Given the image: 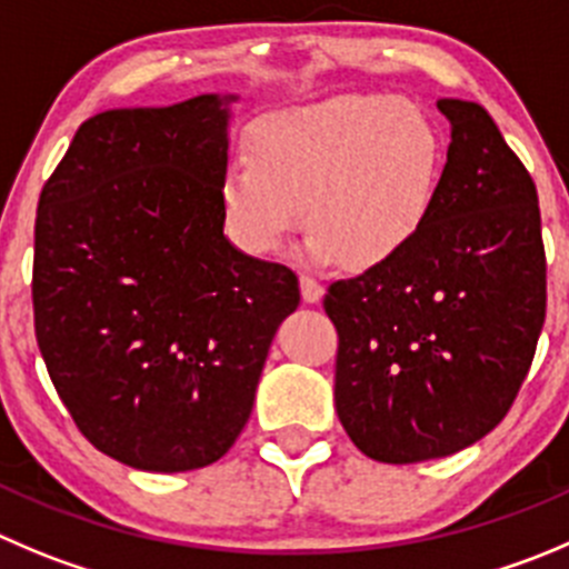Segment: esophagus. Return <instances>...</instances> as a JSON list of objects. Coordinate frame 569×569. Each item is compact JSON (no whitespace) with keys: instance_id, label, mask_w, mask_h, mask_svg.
Here are the masks:
<instances>
[{"instance_id":"1","label":"esophagus","mask_w":569,"mask_h":569,"mask_svg":"<svg viewBox=\"0 0 569 569\" xmlns=\"http://www.w3.org/2000/svg\"><path fill=\"white\" fill-rule=\"evenodd\" d=\"M323 296V284L318 279H312V276H301V299L307 301V305H318Z\"/></svg>"}]
</instances>
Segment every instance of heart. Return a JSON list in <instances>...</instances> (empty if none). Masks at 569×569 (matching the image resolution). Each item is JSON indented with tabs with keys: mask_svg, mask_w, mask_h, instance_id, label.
<instances>
[{
	"mask_svg": "<svg viewBox=\"0 0 569 569\" xmlns=\"http://www.w3.org/2000/svg\"><path fill=\"white\" fill-rule=\"evenodd\" d=\"M441 172L443 139L425 108L340 97L259 119L248 161L226 170L220 207L231 240L253 257L279 251L307 207V257L377 268L425 229Z\"/></svg>",
	"mask_w": 569,
	"mask_h": 569,
	"instance_id": "1",
	"label": "heart"
}]
</instances>
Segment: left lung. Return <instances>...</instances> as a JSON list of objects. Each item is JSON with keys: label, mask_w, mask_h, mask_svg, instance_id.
Masks as SVG:
<instances>
[{"label": "left lung", "mask_w": 569, "mask_h": 569, "mask_svg": "<svg viewBox=\"0 0 569 569\" xmlns=\"http://www.w3.org/2000/svg\"><path fill=\"white\" fill-rule=\"evenodd\" d=\"M450 148L425 229L391 262L329 284L335 408L362 456L416 463L495 430L545 323L533 178L483 106L443 97Z\"/></svg>", "instance_id": "obj_1"}]
</instances>
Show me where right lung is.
Listing matches in <instances>:
<instances>
[{
  "mask_svg": "<svg viewBox=\"0 0 569 569\" xmlns=\"http://www.w3.org/2000/svg\"><path fill=\"white\" fill-rule=\"evenodd\" d=\"M231 102L97 113L38 198V349L80 432L144 472L229 452L301 301L293 270L223 234Z\"/></svg>",
  "mask_w": 569,
  "mask_h": 569,
  "instance_id": "obj_1",
  "label": "right lung"
}]
</instances>
